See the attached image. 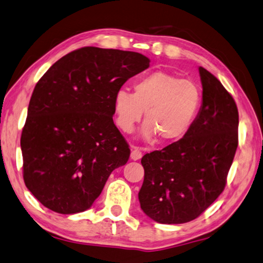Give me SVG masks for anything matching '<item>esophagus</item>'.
<instances>
[{
    "mask_svg": "<svg viewBox=\"0 0 263 263\" xmlns=\"http://www.w3.org/2000/svg\"><path fill=\"white\" fill-rule=\"evenodd\" d=\"M142 156H143V154H142V150L139 148V146L136 145H132V155H130V158L133 160H139L142 158Z\"/></svg>",
    "mask_w": 263,
    "mask_h": 263,
    "instance_id": "34e87169",
    "label": "esophagus"
}]
</instances>
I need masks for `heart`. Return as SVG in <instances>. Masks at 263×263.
Returning <instances> with one entry per match:
<instances>
[{
	"label": "heart",
	"instance_id": "heart-1",
	"mask_svg": "<svg viewBox=\"0 0 263 263\" xmlns=\"http://www.w3.org/2000/svg\"><path fill=\"white\" fill-rule=\"evenodd\" d=\"M202 104V92L194 82L165 71H154L134 83V92L120 89L113 97L118 126L132 133L145 110L142 135H157L162 142L177 141L194 122Z\"/></svg>",
	"mask_w": 263,
	"mask_h": 263
}]
</instances>
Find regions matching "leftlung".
<instances>
[{
    "label": "left lung",
    "mask_w": 263,
    "mask_h": 263,
    "mask_svg": "<svg viewBox=\"0 0 263 263\" xmlns=\"http://www.w3.org/2000/svg\"><path fill=\"white\" fill-rule=\"evenodd\" d=\"M202 106L191 128L174 143L142 157L139 200L151 219L181 224L195 219L222 194L238 146L239 114L233 97L199 68Z\"/></svg>",
    "instance_id": "left-lung-1"
}]
</instances>
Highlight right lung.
<instances>
[{
  "instance_id": "obj_1",
  "label": "right lung",
  "mask_w": 263,
  "mask_h": 263,
  "mask_svg": "<svg viewBox=\"0 0 263 263\" xmlns=\"http://www.w3.org/2000/svg\"><path fill=\"white\" fill-rule=\"evenodd\" d=\"M149 62L140 53L83 47L36 83L21 137L23 178L46 208L63 215L89 209L113 170L128 162L113 97Z\"/></svg>"
}]
</instances>
